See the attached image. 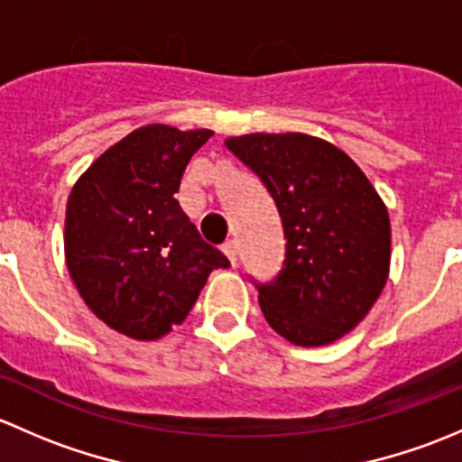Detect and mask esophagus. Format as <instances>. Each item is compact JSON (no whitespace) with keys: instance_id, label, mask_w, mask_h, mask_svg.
I'll list each match as a JSON object with an SVG mask.
<instances>
[{"instance_id":"1","label":"esophagus","mask_w":462,"mask_h":462,"mask_svg":"<svg viewBox=\"0 0 462 462\" xmlns=\"http://www.w3.org/2000/svg\"><path fill=\"white\" fill-rule=\"evenodd\" d=\"M221 250H223V254L230 259V263L236 265V244H235V241H232V239L226 241V244L221 245Z\"/></svg>"}]
</instances>
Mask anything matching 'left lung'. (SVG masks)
Segmentation results:
<instances>
[{"mask_svg":"<svg viewBox=\"0 0 462 462\" xmlns=\"http://www.w3.org/2000/svg\"><path fill=\"white\" fill-rule=\"evenodd\" d=\"M226 147L265 185L282 217L286 254L259 291L265 321L297 346L356 328L389 277L391 226L365 171L306 134H248Z\"/></svg>","mask_w":462,"mask_h":462,"instance_id":"left-lung-1","label":"left lung"}]
</instances>
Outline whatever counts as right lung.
Here are the masks:
<instances>
[{"label":"right lung","instance_id":"add662e5","mask_svg":"<svg viewBox=\"0 0 462 462\" xmlns=\"http://www.w3.org/2000/svg\"><path fill=\"white\" fill-rule=\"evenodd\" d=\"M209 129L147 125L106 149L67 203L64 253L85 304L134 339L180 324L208 274L230 261L205 244L174 194Z\"/></svg>","mask_w":462,"mask_h":462}]
</instances>
